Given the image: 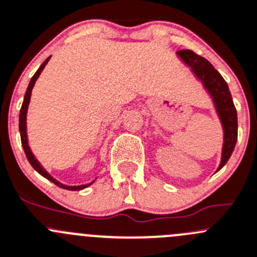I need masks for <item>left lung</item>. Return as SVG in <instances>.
I'll return each mask as SVG.
<instances>
[{"label": "left lung", "instance_id": "1", "mask_svg": "<svg viewBox=\"0 0 257 257\" xmlns=\"http://www.w3.org/2000/svg\"><path fill=\"white\" fill-rule=\"evenodd\" d=\"M177 55L187 66L191 68L192 73L200 79L206 90L208 91L215 104L221 124H222V157H221V163L217 168V171H220L230 159L236 142H237V113L233 105L230 89L225 79L205 57L195 54L191 50H181L177 52Z\"/></svg>", "mask_w": 257, "mask_h": 257}]
</instances>
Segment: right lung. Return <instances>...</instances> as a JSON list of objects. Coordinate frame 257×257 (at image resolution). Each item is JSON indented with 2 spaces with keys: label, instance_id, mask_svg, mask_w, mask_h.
Returning a JSON list of instances; mask_svg holds the SVG:
<instances>
[{
  "label": "right lung",
  "instance_id": "right-lung-1",
  "mask_svg": "<svg viewBox=\"0 0 257 257\" xmlns=\"http://www.w3.org/2000/svg\"><path fill=\"white\" fill-rule=\"evenodd\" d=\"M50 57H47L46 60H45L44 62L41 64V66H40L39 69H37V71L35 73V75L32 76L31 80H30V84L29 86H27V90L26 93H25V98H24V103H22V106H21V110H20V120H19V129H20V136H21V143H22V147H24V151H25V154H26L27 159H29L30 164H31L32 167H34V169L36 172H39L40 174H41L42 177H45L46 179H49L50 182H52V183L56 184L57 187H60V188H64V189H69V191H80V189H84L86 188L88 186H90L93 182H90V183L88 184H81V186H66V184H62L60 183L59 181H56L55 178H52L51 176H50L49 173H47L46 171L44 169V167L40 164V162L37 161L36 158H35V156L32 154L31 149H30L29 147V141H27V133H26V115H27V109H29V104H30V99H31V93H32V88H34L35 83H36L37 78L40 76V74H41V71L44 70V68L46 66V64L49 62Z\"/></svg>",
  "mask_w": 257,
  "mask_h": 257
}]
</instances>
